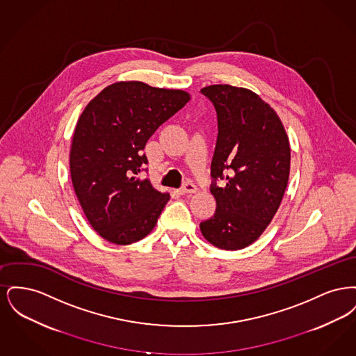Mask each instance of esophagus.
Returning <instances> with one entry per match:
<instances>
[{"mask_svg": "<svg viewBox=\"0 0 356 356\" xmlns=\"http://www.w3.org/2000/svg\"><path fill=\"white\" fill-rule=\"evenodd\" d=\"M197 191L196 186L192 181H186L184 186L180 188V193L181 195H188V193H195Z\"/></svg>", "mask_w": 356, "mask_h": 356, "instance_id": "obj_1", "label": "esophagus"}]
</instances>
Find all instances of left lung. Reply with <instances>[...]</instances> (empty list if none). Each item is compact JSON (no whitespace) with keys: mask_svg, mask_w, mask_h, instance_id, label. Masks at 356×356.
I'll use <instances>...</instances> for the list:
<instances>
[{"mask_svg":"<svg viewBox=\"0 0 356 356\" xmlns=\"http://www.w3.org/2000/svg\"><path fill=\"white\" fill-rule=\"evenodd\" d=\"M200 92L213 104L219 129L211 164L216 211L200 229L215 247L236 251L259 238L282 203L289 141L276 112L252 90L219 84Z\"/></svg>","mask_w":356,"mask_h":356,"instance_id":"8db88e82","label":"left lung"}]
</instances>
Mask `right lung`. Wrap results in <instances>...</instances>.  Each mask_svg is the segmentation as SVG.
Instances as JSON below:
<instances>
[{
  "label": "right lung",
  "mask_w": 356,
  "mask_h": 356,
  "mask_svg": "<svg viewBox=\"0 0 356 356\" xmlns=\"http://www.w3.org/2000/svg\"><path fill=\"white\" fill-rule=\"evenodd\" d=\"M191 100L179 89L140 81L106 86L85 106L70 147V177L85 216L99 235L119 245L147 236L170 200L140 172L156 129Z\"/></svg>",
  "instance_id": "add662e5"
}]
</instances>
